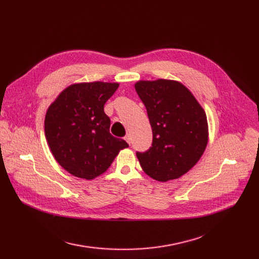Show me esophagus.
Returning <instances> with one entry per match:
<instances>
[{"mask_svg":"<svg viewBox=\"0 0 259 259\" xmlns=\"http://www.w3.org/2000/svg\"><path fill=\"white\" fill-rule=\"evenodd\" d=\"M125 141L130 145L131 144V135L130 134H127L126 137H125Z\"/></svg>","mask_w":259,"mask_h":259,"instance_id":"obj_1","label":"esophagus"}]
</instances>
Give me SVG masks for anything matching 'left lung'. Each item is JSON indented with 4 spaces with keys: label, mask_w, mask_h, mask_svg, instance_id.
<instances>
[{
    "label": "left lung",
    "mask_w": 259,
    "mask_h": 259,
    "mask_svg": "<svg viewBox=\"0 0 259 259\" xmlns=\"http://www.w3.org/2000/svg\"><path fill=\"white\" fill-rule=\"evenodd\" d=\"M152 128V146L137 152L141 167L158 182L179 179L201 157L208 144L206 112L180 81L140 80L135 84Z\"/></svg>",
    "instance_id": "1"
}]
</instances>
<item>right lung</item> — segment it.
Returning a JSON list of instances; mask_svg holds the SVG:
<instances>
[{"label":"right lung","mask_w":259,"mask_h":259,"mask_svg":"<svg viewBox=\"0 0 259 259\" xmlns=\"http://www.w3.org/2000/svg\"><path fill=\"white\" fill-rule=\"evenodd\" d=\"M117 83H79L67 87L48 108L45 137L59 164L76 178L93 180L104 173L121 149L129 147L109 132L104 106Z\"/></svg>","instance_id":"add662e5"}]
</instances>
